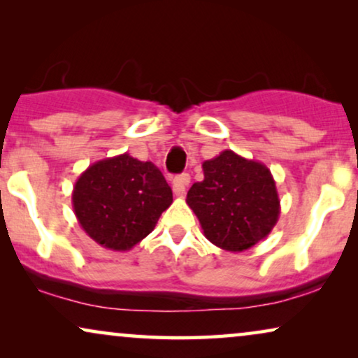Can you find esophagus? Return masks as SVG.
<instances>
[{"label":"esophagus","instance_id":"1","mask_svg":"<svg viewBox=\"0 0 358 358\" xmlns=\"http://www.w3.org/2000/svg\"><path fill=\"white\" fill-rule=\"evenodd\" d=\"M190 182V176L189 174H180L178 178H174L173 180V190L178 197H184L185 194V187H187Z\"/></svg>","mask_w":358,"mask_h":358}]
</instances>
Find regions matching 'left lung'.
<instances>
[{
  "mask_svg": "<svg viewBox=\"0 0 358 358\" xmlns=\"http://www.w3.org/2000/svg\"><path fill=\"white\" fill-rule=\"evenodd\" d=\"M203 180L187 192L205 238L229 252L262 241L280 215L275 180L266 164L224 150L203 161Z\"/></svg>",
  "mask_w": 358,
  "mask_h": 358,
  "instance_id": "left-lung-1",
  "label": "left lung"
}]
</instances>
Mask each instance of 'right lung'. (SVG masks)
<instances>
[{"label": "right lung", "mask_w": 358, "mask_h": 358, "mask_svg": "<svg viewBox=\"0 0 358 358\" xmlns=\"http://www.w3.org/2000/svg\"><path fill=\"white\" fill-rule=\"evenodd\" d=\"M73 210L87 236L112 251H130L153 231L173 190L151 161L129 153L91 164L78 178Z\"/></svg>", "instance_id": "right-lung-1"}]
</instances>
